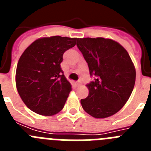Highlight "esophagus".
Masks as SVG:
<instances>
[{"mask_svg":"<svg viewBox=\"0 0 151 151\" xmlns=\"http://www.w3.org/2000/svg\"><path fill=\"white\" fill-rule=\"evenodd\" d=\"M76 84L77 86H80V85H82V82L79 80V81H77V82H76Z\"/></svg>","mask_w":151,"mask_h":151,"instance_id":"34e87169","label":"esophagus"}]
</instances>
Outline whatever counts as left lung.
<instances>
[{"label":"left lung","instance_id":"left-lung-1","mask_svg":"<svg viewBox=\"0 0 151 151\" xmlns=\"http://www.w3.org/2000/svg\"><path fill=\"white\" fill-rule=\"evenodd\" d=\"M88 63L91 76L89 94L81 100L86 113L94 118H106L116 113L130 97L136 72L127 50L112 39L78 38L76 44Z\"/></svg>","mask_w":151,"mask_h":151}]
</instances>
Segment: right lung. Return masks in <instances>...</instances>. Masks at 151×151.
I'll return each mask as SVG.
<instances>
[{"instance_id": "1", "label": "right lung", "mask_w": 151, "mask_h": 151, "mask_svg": "<svg viewBox=\"0 0 151 151\" xmlns=\"http://www.w3.org/2000/svg\"><path fill=\"white\" fill-rule=\"evenodd\" d=\"M77 38L52 36L31 44L17 64L16 85L24 104L43 116L59 113L72 90L60 63L64 52L73 47Z\"/></svg>"}]
</instances>
